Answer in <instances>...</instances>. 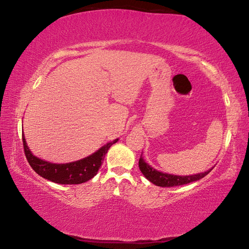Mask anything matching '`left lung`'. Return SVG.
I'll use <instances>...</instances> for the list:
<instances>
[{
  "label": "left lung",
  "mask_w": 249,
  "mask_h": 249,
  "mask_svg": "<svg viewBox=\"0 0 249 249\" xmlns=\"http://www.w3.org/2000/svg\"><path fill=\"white\" fill-rule=\"evenodd\" d=\"M139 169L141 173L143 174V176L150 180L152 183L158 186H162V187H172V186H178V185H183L194 182V181H197L202 179L205 177L206 175L212 171L208 170L204 173H200L196 175H191V176H176V175H171V174H165L162 172L156 171L155 169H153L152 166H150L147 163L144 162V160L142 157H140L139 159Z\"/></svg>",
  "instance_id": "1"
}]
</instances>
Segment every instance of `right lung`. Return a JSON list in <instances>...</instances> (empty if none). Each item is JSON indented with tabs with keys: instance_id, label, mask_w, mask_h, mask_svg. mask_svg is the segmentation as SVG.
<instances>
[{
	"instance_id": "obj_1",
	"label": "right lung",
	"mask_w": 249,
	"mask_h": 249,
	"mask_svg": "<svg viewBox=\"0 0 249 249\" xmlns=\"http://www.w3.org/2000/svg\"><path fill=\"white\" fill-rule=\"evenodd\" d=\"M22 138L25 156L33 171L41 177L59 184H79L92 179L97 174L111 145L118 141V139L113 140L112 142L107 143L97 152L84 159L74 162L56 164L36 157L27 146L24 134H22Z\"/></svg>"
}]
</instances>
